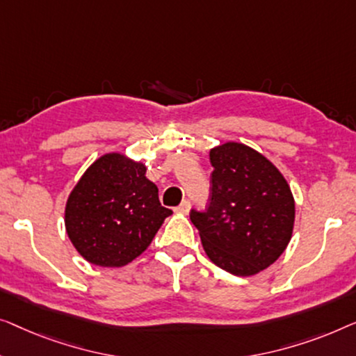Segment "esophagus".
<instances>
[{
	"label": "esophagus",
	"mask_w": 356,
	"mask_h": 356,
	"mask_svg": "<svg viewBox=\"0 0 356 356\" xmlns=\"http://www.w3.org/2000/svg\"><path fill=\"white\" fill-rule=\"evenodd\" d=\"M174 211L179 213V214H187L190 211V202H187V200H185V202L180 203L179 207L174 209Z\"/></svg>",
	"instance_id": "obj_1"
}]
</instances>
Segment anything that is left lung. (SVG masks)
<instances>
[{
  "instance_id": "left-lung-1",
  "label": "left lung",
  "mask_w": 356,
  "mask_h": 356,
  "mask_svg": "<svg viewBox=\"0 0 356 356\" xmlns=\"http://www.w3.org/2000/svg\"><path fill=\"white\" fill-rule=\"evenodd\" d=\"M211 195L204 211H190L204 253L234 276H253L276 261L292 238L295 200L266 156L227 142L209 152Z\"/></svg>"
}]
</instances>
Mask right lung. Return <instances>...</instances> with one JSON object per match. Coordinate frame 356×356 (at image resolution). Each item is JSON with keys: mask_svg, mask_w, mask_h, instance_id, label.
I'll list each match as a JSON object with an SVG mask.
<instances>
[{"mask_svg": "<svg viewBox=\"0 0 356 356\" xmlns=\"http://www.w3.org/2000/svg\"><path fill=\"white\" fill-rule=\"evenodd\" d=\"M143 163L106 153L72 188L64 211L66 232L88 263L126 266L140 257L171 209L161 207L158 187Z\"/></svg>", "mask_w": 356, "mask_h": 356, "instance_id": "obj_1", "label": "right lung"}]
</instances>
